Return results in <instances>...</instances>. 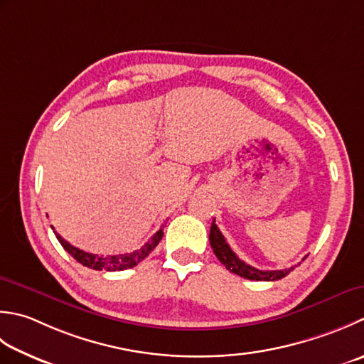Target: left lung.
Segmentation results:
<instances>
[{
	"label": "left lung",
	"mask_w": 364,
	"mask_h": 364,
	"mask_svg": "<svg viewBox=\"0 0 364 364\" xmlns=\"http://www.w3.org/2000/svg\"><path fill=\"white\" fill-rule=\"evenodd\" d=\"M210 245L213 247V252H215L216 257L219 259V262L223 263V265L229 269V272L238 274L241 277H246V279H251V281L282 279V277H286L291 272V269H295V267H296L295 265V267H290L286 269H274V272H263V269H257L251 265H247L246 262L238 259L237 254H235L230 249V246L227 245L224 235L219 232L218 225L215 224V219H213V224L210 229ZM298 265H300V263H298Z\"/></svg>",
	"instance_id": "obj_1"
}]
</instances>
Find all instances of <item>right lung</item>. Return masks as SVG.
<instances>
[{
	"mask_svg": "<svg viewBox=\"0 0 364 364\" xmlns=\"http://www.w3.org/2000/svg\"><path fill=\"white\" fill-rule=\"evenodd\" d=\"M55 235L61 243V246L66 249V251L73 255V257L78 263H82L83 267L91 268V269H97V272H102V269L104 272H123V269L134 268L137 263H140L145 257H148V254L151 252L156 246H158V243L164 237V224L161 229L148 240V243H145V246H141L139 251H134L129 254H118V255H97V254L85 252V251H82V249L69 245L66 240L61 238V235H58L56 232H55Z\"/></svg>",
	"mask_w": 364,
	"mask_h": 364,
	"instance_id": "add662e5",
	"label": "right lung"
}]
</instances>
